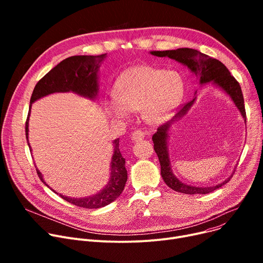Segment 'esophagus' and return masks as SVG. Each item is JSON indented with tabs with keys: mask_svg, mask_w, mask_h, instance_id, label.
Listing matches in <instances>:
<instances>
[{
	"mask_svg": "<svg viewBox=\"0 0 263 263\" xmlns=\"http://www.w3.org/2000/svg\"><path fill=\"white\" fill-rule=\"evenodd\" d=\"M145 136H146V133H145L144 131H142V130H136V131H134V132L132 133V141H134V142L141 141V140L144 139Z\"/></svg>",
	"mask_w": 263,
	"mask_h": 263,
	"instance_id": "1",
	"label": "esophagus"
}]
</instances>
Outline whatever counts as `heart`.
<instances>
[{
  "mask_svg": "<svg viewBox=\"0 0 263 263\" xmlns=\"http://www.w3.org/2000/svg\"><path fill=\"white\" fill-rule=\"evenodd\" d=\"M182 93L183 80L177 71L134 66L117 79L106 112L113 118L126 119L130 110L142 109L147 121L160 123L171 115Z\"/></svg>",
  "mask_w": 263,
  "mask_h": 263,
  "instance_id": "b5f03b06",
  "label": "heart"
}]
</instances>
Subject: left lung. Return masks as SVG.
Instances as JSON below:
<instances>
[{"instance_id": "1", "label": "left lung", "mask_w": 263, "mask_h": 263, "mask_svg": "<svg viewBox=\"0 0 263 263\" xmlns=\"http://www.w3.org/2000/svg\"><path fill=\"white\" fill-rule=\"evenodd\" d=\"M155 57L165 58L167 57L172 60H175L179 63L186 66L190 70L194 73L196 77L199 78L200 84H205V83L212 82L213 84L218 86L220 89H223L229 97L231 100L236 104L238 109L240 110L241 115L243 116L244 120L246 121V112H245V105H244V98L241 86L239 82L234 79L227 67L220 63L219 61L210 58L209 55H205L195 49H189V48H180L177 50H167V51H151L150 52ZM195 99L187 102L179 112L175 115V117L168 121L165 122L158 128V131L153 136V142L155 144V151L158 155L160 165H161V176L163 178L164 182L166 183L172 190L183 193V194L189 195H195V194H208L219 187H222L226 184L232 175L227 178L225 181L222 183L213 185V186H192L181 182L179 179L174 175L172 171V165L168 157V150H167V137H168V130L174 121L178 120L184 116L191 106L194 103Z\"/></svg>"}]
</instances>
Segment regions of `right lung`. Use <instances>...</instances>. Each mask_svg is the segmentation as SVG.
<instances>
[{
  "label": "right lung",
  "instance_id": "right-lung-1",
  "mask_svg": "<svg viewBox=\"0 0 263 263\" xmlns=\"http://www.w3.org/2000/svg\"><path fill=\"white\" fill-rule=\"evenodd\" d=\"M106 59V54L97 55H76L62 61L59 65L38 81L36 84L32 97L29 114H27L25 122V135L27 145L31 149L29 143V118L31 115L32 103L36 100L43 98L53 92H68L72 91L80 96L86 97L88 99H95L98 95V69L100 64ZM126 160L120 154L119 150V139L114 141V154L110 162V177L109 181L99 193L84 197V198H71L62 194L60 196L66 201L82 206L85 209H98L104 205L109 204L117 197L120 196L121 192L126 185L128 173L126 167ZM37 175L47 186H49L43 178V175L36 168ZM50 187V186H49ZM52 190V189H51ZM54 193H57L52 190Z\"/></svg>",
  "mask_w": 263,
  "mask_h": 263
}]
</instances>
